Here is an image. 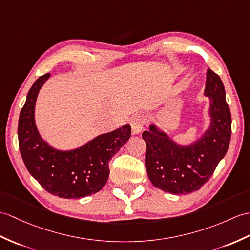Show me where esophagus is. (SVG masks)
<instances>
[{
	"label": "esophagus",
	"mask_w": 250,
	"mask_h": 250,
	"mask_svg": "<svg viewBox=\"0 0 250 250\" xmlns=\"http://www.w3.org/2000/svg\"><path fill=\"white\" fill-rule=\"evenodd\" d=\"M145 125H146V119L144 118L142 115H136L131 119V127L133 134H138L144 129Z\"/></svg>",
	"instance_id": "34e87169"
}]
</instances>
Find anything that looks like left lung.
Wrapping results in <instances>:
<instances>
[{"mask_svg": "<svg viewBox=\"0 0 250 250\" xmlns=\"http://www.w3.org/2000/svg\"><path fill=\"white\" fill-rule=\"evenodd\" d=\"M205 94L210 98L211 125L193 145H177L153 125L143 132L148 177L155 188L166 193L181 195L200 189L228 151L231 113L222 80L211 69L207 72Z\"/></svg>", "mask_w": 250, "mask_h": 250, "instance_id": "left-lung-1", "label": "left lung"}]
</instances>
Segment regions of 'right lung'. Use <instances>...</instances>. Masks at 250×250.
<instances>
[{
	"label": "right lung",
	"mask_w": 250,
	"mask_h": 250,
	"mask_svg": "<svg viewBox=\"0 0 250 250\" xmlns=\"http://www.w3.org/2000/svg\"><path fill=\"white\" fill-rule=\"evenodd\" d=\"M50 77H39L28 91L18 124L19 149L28 172L42 187L61 198L78 199L100 190L105 185L108 162L131 136L125 125L92 139L72 151H59L43 142L34 119L35 102L39 89Z\"/></svg>",
	"instance_id": "1"
}]
</instances>
